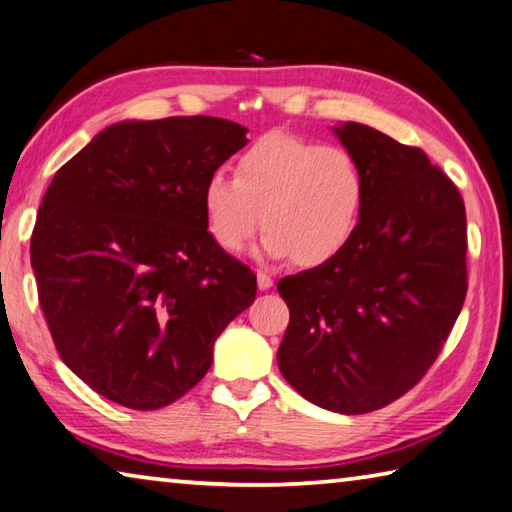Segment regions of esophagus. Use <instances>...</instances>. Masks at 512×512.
Returning <instances> with one entry per match:
<instances>
[{"label": "esophagus", "mask_w": 512, "mask_h": 512, "mask_svg": "<svg viewBox=\"0 0 512 512\" xmlns=\"http://www.w3.org/2000/svg\"><path fill=\"white\" fill-rule=\"evenodd\" d=\"M256 279H258V290H270L272 283H274L272 276L265 274V272H258Z\"/></svg>", "instance_id": "34e87169"}]
</instances>
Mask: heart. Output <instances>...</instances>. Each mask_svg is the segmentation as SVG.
Returning <instances> with one entry per match:
<instances>
[{
  "label": "heart",
  "mask_w": 512,
  "mask_h": 512,
  "mask_svg": "<svg viewBox=\"0 0 512 512\" xmlns=\"http://www.w3.org/2000/svg\"><path fill=\"white\" fill-rule=\"evenodd\" d=\"M366 179L342 146L297 134L258 139L236 161V179H206L202 209L218 245L236 254L261 227L263 254L299 265L326 263L346 247L362 218Z\"/></svg>",
  "instance_id": "b5f03b06"
}]
</instances>
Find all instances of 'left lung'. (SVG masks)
<instances>
[{
	"label": "left lung",
	"instance_id": "8db88e82",
	"mask_svg": "<svg viewBox=\"0 0 512 512\" xmlns=\"http://www.w3.org/2000/svg\"><path fill=\"white\" fill-rule=\"evenodd\" d=\"M335 132L364 170V211L339 254L276 285L290 308L276 360L312 405L351 416L405 396L443 351L468 292V222L423 150L353 121Z\"/></svg>",
	"mask_w": 512,
	"mask_h": 512
}]
</instances>
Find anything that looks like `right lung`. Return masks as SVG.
Masks as SVG:
<instances>
[{
  "instance_id": "1",
  "label": "right lung",
  "mask_w": 512,
  "mask_h": 512,
  "mask_svg": "<svg viewBox=\"0 0 512 512\" xmlns=\"http://www.w3.org/2000/svg\"><path fill=\"white\" fill-rule=\"evenodd\" d=\"M215 116L123 121L42 197L31 267L56 351L87 387L150 411L182 398L256 299V274L206 229L202 188L247 143Z\"/></svg>"
}]
</instances>
